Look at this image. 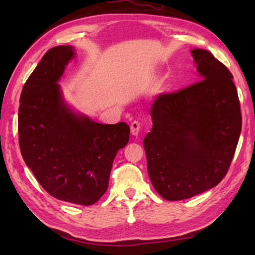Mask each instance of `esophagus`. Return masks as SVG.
I'll list each match as a JSON object with an SVG mask.
<instances>
[{"mask_svg": "<svg viewBox=\"0 0 255 255\" xmlns=\"http://www.w3.org/2000/svg\"><path fill=\"white\" fill-rule=\"evenodd\" d=\"M140 131V124L138 122H132L130 125V132L132 136H138Z\"/></svg>", "mask_w": 255, "mask_h": 255, "instance_id": "1", "label": "esophagus"}]
</instances>
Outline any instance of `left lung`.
<instances>
[{"instance_id":"obj_1","label":"left lung","mask_w":255,"mask_h":255,"mask_svg":"<svg viewBox=\"0 0 255 255\" xmlns=\"http://www.w3.org/2000/svg\"><path fill=\"white\" fill-rule=\"evenodd\" d=\"M190 53L201 81L157 97L150 111L153 128L143 141L153 187L170 201L188 199L221 182L242 129L231 72L208 50Z\"/></svg>"}]
</instances>
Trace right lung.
Masks as SVG:
<instances>
[{"mask_svg":"<svg viewBox=\"0 0 255 255\" xmlns=\"http://www.w3.org/2000/svg\"><path fill=\"white\" fill-rule=\"evenodd\" d=\"M75 56L73 46L54 47L29 76L20 97L19 144L50 196L91 206L107 191L112 163L130 129L124 122L99 124L66 102L58 82Z\"/></svg>","mask_w":255,"mask_h":255,"instance_id":"obj_1","label":"right lung"}]
</instances>
